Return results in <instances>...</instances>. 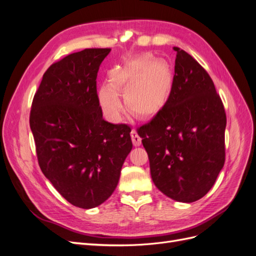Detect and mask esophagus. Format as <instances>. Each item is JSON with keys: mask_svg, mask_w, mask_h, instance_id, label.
<instances>
[{"mask_svg": "<svg viewBox=\"0 0 256 256\" xmlns=\"http://www.w3.org/2000/svg\"><path fill=\"white\" fill-rule=\"evenodd\" d=\"M131 140H132V143L134 146H140L141 145V142H142V138L138 136L136 131L134 129L132 131H131Z\"/></svg>", "mask_w": 256, "mask_h": 256, "instance_id": "obj_1", "label": "esophagus"}]
</instances>
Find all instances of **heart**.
Returning a JSON list of instances; mask_svg holds the SVG:
<instances>
[{
    "instance_id": "heart-1",
    "label": "heart",
    "mask_w": 256,
    "mask_h": 256,
    "mask_svg": "<svg viewBox=\"0 0 256 256\" xmlns=\"http://www.w3.org/2000/svg\"><path fill=\"white\" fill-rule=\"evenodd\" d=\"M108 81L98 90V104L108 120L120 122L122 104L118 92H124L129 111L140 118H154L171 97L174 76L168 62L143 53L113 66L108 72Z\"/></svg>"
}]
</instances>
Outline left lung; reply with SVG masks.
I'll list each match as a JSON object with an SVG mask.
<instances>
[{
    "label": "left lung",
    "mask_w": 256,
    "mask_h": 256,
    "mask_svg": "<svg viewBox=\"0 0 256 256\" xmlns=\"http://www.w3.org/2000/svg\"><path fill=\"white\" fill-rule=\"evenodd\" d=\"M174 50L171 97L138 134L154 186L170 198L192 203L212 189L224 166L226 115L205 69L186 51Z\"/></svg>",
    "instance_id": "1"
}]
</instances>
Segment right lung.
Returning a JSON list of instances; mask_svg holds the SVG:
<instances>
[{
  "label": "right lung",
  "instance_id": "obj_1",
  "mask_svg": "<svg viewBox=\"0 0 256 256\" xmlns=\"http://www.w3.org/2000/svg\"><path fill=\"white\" fill-rule=\"evenodd\" d=\"M111 49H84L44 74L30 114L38 164L74 206L102 204L118 184L132 150L130 127L102 118L97 97L99 66Z\"/></svg>",
  "mask_w": 256,
  "mask_h": 256
}]
</instances>
